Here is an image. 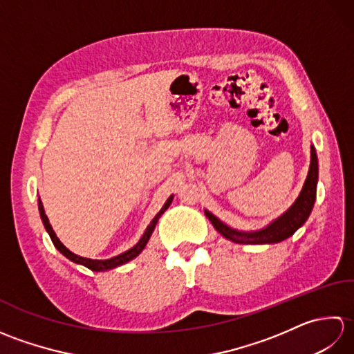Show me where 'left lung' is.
Instances as JSON below:
<instances>
[{
    "label": "left lung",
    "mask_w": 354,
    "mask_h": 354,
    "mask_svg": "<svg viewBox=\"0 0 354 354\" xmlns=\"http://www.w3.org/2000/svg\"><path fill=\"white\" fill-rule=\"evenodd\" d=\"M317 184H318V156L317 150L313 146H310V167L307 178L304 181V185L301 192H299L298 198L295 202L288 208V212H284L281 216H278L265 228L255 230V231H240L228 227L227 223H223L219 217H216L213 213H209L205 209V216L208 221L213 223L217 232L231 240L234 243L240 245H270L278 243L283 240L289 239L293 236L298 228H301L309 219L312 213V208L317 199Z\"/></svg>",
    "instance_id": "1"
}]
</instances>
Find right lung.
<instances>
[{
	"mask_svg": "<svg viewBox=\"0 0 354 354\" xmlns=\"http://www.w3.org/2000/svg\"><path fill=\"white\" fill-rule=\"evenodd\" d=\"M171 201H173V194H171V196H170L167 201H165V204L162 205V208L160 209V212H158V214L153 217L152 222H150V223L147 225L145 234L141 236V239L138 240L137 245L132 246L131 250H127V251H124V252H122V254H118V255H115V257L108 259V260H93V259L80 257V255L71 252V251L68 250V248H66V246L61 242V240L57 239L56 232L53 231V227L50 225L48 217H47V214H45V209H44L41 198H37V208H39V214H41V219H42L44 227H45V230H47L53 245H55V246L57 248L59 252L64 254L65 257L68 259V260H71V261H74V263H77V265L85 266V268H88V269H91V270H94V272H103V270H109V269H114V268H118V266H122V265H126L127 261H131V260H133L135 257H138V255L142 252V250H145V248H146L150 236H152V232H153V230H155V227H156V223H158V219H160L161 214L165 212V209H167V208L170 207Z\"/></svg>",
	"mask_w": 354,
	"mask_h": 354,
	"instance_id": "add662e5",
	"label": "right lung"
}]
</instances>
